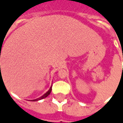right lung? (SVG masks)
<instances>
[{"mask_svg": "<svg viewBox=\"0 0 123 123\" xmlns=\"http://www.w3.org/2000/svg\"><path fill=\"white\" fill-rule=\"evenodd\" d=\"M51 91H52V86H51L50 87V89L48 90V91L46 93H45L43 95V96H42L41 97H40V98H37V99H35V100H31V101H32V102H35V101H38V100H42V99H44V98H46V97L48 96V95H50V93Z\"/></svg>", "mask_w": 123, "mask_h": 123, "instance_id": "right-lung-1", "label": "right lung"}]
</instances>
